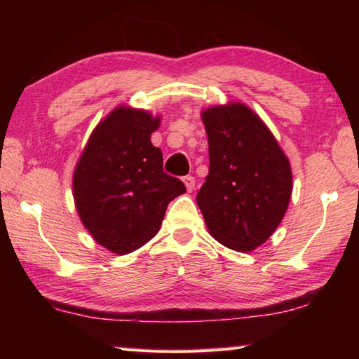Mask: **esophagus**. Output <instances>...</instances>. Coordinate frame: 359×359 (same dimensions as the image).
<instances>
[{
	"label": "esophagus",
	"mask_w": 359,
	"mask_h": 359,
	"mask_svg": "<svg viewBox=\"0 0 359 359\" xmlns=\"http://www.w3.org/2000/svg\"><path fill=\"white\" fill-rule=\"evenodd\" d=\"M184 184L187 187V191H193L194 190V177H191V175H187V177H184Z\"/></svg>",
	"instance_id": "34e87169"
}]
</instances>
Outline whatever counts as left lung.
Returning a JSON list of instances; mask_svg holds the SVG:
<instances>
[{
  "mask_svg": "<svg viewBox=\"0 0 359 359\" xmlns=\"http://www.w3.org/2000/svg\"><path fill=\"white\" fill-rule=\"evenodd\" d=\"M209 174L196 201L212 238L252 252L274 234L288 209L293 174L288 156L263 120L242 102L201 112Z\"/></svg>",
  "mask_w": 359,
  "mask_h": 359,
  "instance_id": "obj_1",
  "label": "left lung"
}]
</instances>
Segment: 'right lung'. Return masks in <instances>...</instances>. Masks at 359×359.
<instances>
[{"label": "right lung", "mask_w": 359, "mask_h": 359, "mask_svg": "<svg viewBox=\"0 0 359 359\" xmlns=\"http://www.w3.org/2000/svg\"><path fill=\"white\" fill-rule=\"evenodd\" d=\"M160 115L118 106L102 118L72 174L77 214L106 250L128 255L155 238L168 204L185 193L163 171V154L150 141Z\"/></svg>", "instance_id": "add662e5"}]
</instances>
